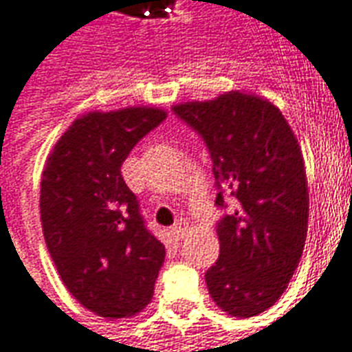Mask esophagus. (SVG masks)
Here are the masks:
<instances>
[{"instance_id":"esophagus-1","label":"esophagus","mask_w":352,"mask_h":352,"mask_svg":"<svg viewBox=\"0 0 352 352\" xmlns=\"http://www.w3.org/2000/svg\"><path fill=\"white\" fill-rule=\"evenodd\" d=\"M187 229H189V225H187L186 219H178V221L174 223V227L170 229V232H173L176 240H179V238H184V236H186Z\"/></svg>"}]
</instances>
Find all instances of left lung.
Instances as JSON below:
<instances>
[{
	"label": "left lung",
	"mask_w": 352,
	"mask_h": 352,
	"mask_svg": "<svg viewBox=\"0 0 352 352\" xmlns=\"http://www.w3.org/2000/svg\"><path fill=\"white\" fill-rule=\"evenodd\" d=\"M206 142L217 184L236 199L217 223L219 258L206 272L210 296L232 317H255L279 300L298 268L309 193L296 135L279 109L248 91L174 104Z\"/></svg>",
	"instance_id": "8db88e82"
}]
</instances>
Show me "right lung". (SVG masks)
<instances>
[{"instance_id": "add662e5", "label": "right lung", "mask_w": 352, "mask_h": 352, "mask_svg": "<svg viewBox=\"0 0 352 352\" xmlns=\"http://www.w3.org/2000/svg\"><path fill=\"white\" fill-rule=\"evenodd\" d=\"M166 118L127 107L76 118L48 153L41 179L46 248L67 291L104 319H127L151 302L165 245L144 227L122 165Z\"/></svg>"}]
</instances>
